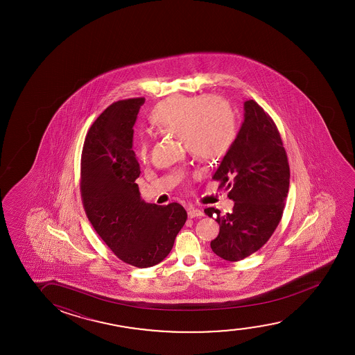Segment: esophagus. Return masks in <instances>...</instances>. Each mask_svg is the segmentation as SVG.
<instances>
[{
	"label": "esophagus",
	"mask_w": 355,
	"mask_h": 355,
	"mask_svg": "<svg viewBox=\"0 0 355 355\" xmlns=\"http://www.w3.org/2000/svg\"><path fill=\"white\" fill-rule=\"evenodd\" d=\"M204 216V211L202 209H196V207H190L188 209V217L189 218H198V217H202Z\"/></svg>",
	"instance_id": "34e87169"
}]
</instances>
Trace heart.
<instances>
[{
	"label": "heart",
	"instance_id": "obj_1",
	"mask_svg": "<svg viewBox=\"0 0 355 355\" xmlns=\"http://www.w3.org/2000/svg\"><path fill=\"white\" fill-rule=\"evenodd\" d=\"M157 131L180 136L187 150L202 160H218L233 146L236 119L228 103L209 96L177 94L159 103L150 114ZM135 153L141 162L150 156L149 141L137 139Z\"/></svg>",
	"mask_w": 355,
	"mask_h": 355
}]
</instances>
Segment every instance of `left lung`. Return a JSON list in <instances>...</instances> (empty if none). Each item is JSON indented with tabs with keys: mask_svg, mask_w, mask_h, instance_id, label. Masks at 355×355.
<instances>
[{
	"mask_svg": "<svg viewBox=\"0 0 355 355\" xmlns=\"http://www.w3.org/2000/svg\"><path fill=\"white\" fill-rule=\"evenodd\" d=\"M243 110L238 136L212 177L229 190L233 211L205 209L219 224L211 248L229 262L248 257L267 243L282 220L290 185L286 151L272 117L252 99L243 103Z\"/></svg>",
	"mask_w": 355,
	"mask_h": 355,
	"instance_id": "left-lung-1",
	"label": "left lung"
}]
</instances>
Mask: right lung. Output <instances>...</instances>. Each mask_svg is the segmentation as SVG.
I'll return each mask as SVG.
<instances>
[{"mask_svg":"<svg viewBox=\"0 0 355 355\" xmlns=\"http://www.w3.org/2000/svg\"><path fill=\"white\" fill-rule=\"evenodd\" d=\"M144 102L132 98L112 103L93 122L83 143L80 182L93 228L117 257L137 268L164 261L187 220L182 205L141 200L136 183L141 168L132 141Z\"/></svg>","mask_w":355,"mask_h":355,"instance_id":"obj_1","label":"right lung"}]
</instances>
